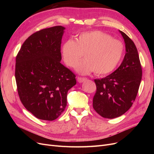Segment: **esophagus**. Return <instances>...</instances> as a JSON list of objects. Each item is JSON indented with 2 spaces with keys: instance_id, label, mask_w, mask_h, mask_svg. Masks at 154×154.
Instances as JSON below:
<instances>
[{
  "instance_id": "1",
  "label": "esophagus",
  "mask_w": 154,
  "mask_h": 154,
  "mask_svg": "<svg viewBox=\"0 0 154 154\" xmlns=\"http://www.w3.org/2000/svg\"><path fill=\"white\" fill-rule=\"evenodd\" d=\"M87 79L86 78H82V77H78L77 78V80L79 83H83L85 81H86Z\"/></svg>"
}]
</instances>
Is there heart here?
<instances>
[{
    "label": "heart",
    "instance_id": "obj_1",
    "mask_svg": "<svg viewBox=\"0 0 154 154\" xmlns=\"http://www.w3.org/2000/svg\"><path fill=\"white\" fill-rule=\"evenodd\" d=\"M64 62L75 67L83 57L85 60L78 65L76 71L87 74L94 71L99 75L111 72L122 58L124 46L122 42L100 31L82 32L75 40H67L62 47Z\"/></svg>",
    "mask_w": 154,
    "mask_h": 154
}]
</instances>
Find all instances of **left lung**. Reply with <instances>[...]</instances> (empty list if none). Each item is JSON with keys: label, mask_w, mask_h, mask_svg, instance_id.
Returning <instances> with one entry per match:
<instances>
[{"label": "left lung", "mask_w": 154, "mask_h": 154, "mask_svg": "<svg viewBox=\"0 0 154 154\" xmlns=\"http://www.w3.org/2000/svg\"><path fill=\"white\" fill-rule=\"evenodd\" d=\"M119 31L125 44L123 62L110 75L94 80L97 90L93 97V108L102 117L108 119L121 116L132 106L142 78L136 45L125 32Z\"/></svg>", "instance_id": "obj_1"}]
</instances>
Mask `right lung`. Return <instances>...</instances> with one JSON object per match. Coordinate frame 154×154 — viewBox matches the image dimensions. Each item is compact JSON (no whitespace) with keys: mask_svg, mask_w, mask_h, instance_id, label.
I'll use <instances>...</instances> for the list:
<instances>
[{"mask_svg":"<svg viewBox=\"0 0 154 154\" xmlns=\"http://www.w3.org/2000/svg\"><path fill=\"white\" fill-rule=\"evenodd\" d=\"M66 27L37 31L22 44L16 58L15 79L25 108L42 120L53 121L67 105L68 91L76 76L61 63L62 38Z\"/></svg>","mask_w":154,"mask_h":154,"instance_id":"1","label":"right lung"}]
</instances>
